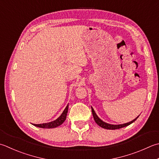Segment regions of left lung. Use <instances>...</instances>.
I'll list each match as a JSON object with an SVG mask.
<instances>
[{
    "mask_svg": "<svg viewBox=\"0 0 159 159\" xmlns=\"http://www.w3.org/2000/svg\"><path fill=\"white\" fill-rule=\"evenodd\" d=\"M92 108V114H93V117H94V119L95 120V122L97 123V125H98L100 127H102V128L104 129H120V128H122V127H126L127 125H130V124H132V123L134 122V121L138 119V117L139 116H138L137 117L134 119V120H132V121H130V122L128 123H123V124H119V125H112V124H110V123H105L104 122L103 120H102L100 118H99L97 114H96L95 111L94 110V109H93L92 107H91Z\"/></svg>",
    "mask_w": 159,
    "mask_h": 159,
    "instance_id": "8db88e82",
    "label": "left lung"
}]
</instances>
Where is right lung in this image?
Segmentation results:
<instances>
[{
    "label": "right lung",
    "mask_w": 159,
    "mask_h": 159,
    "mask_svg": "<svg viewBox=\"0 0 159 159\" xmlns=\"http://www.w3.org/2000/svg\"><path fill=\"white\" fill-rule=\"evenodd\" d=\"M68 107H69V105H67L66 107L65 108L64 111L61 115L59 116L58 119H57L51 121V122L49 123H42V124H32V125H35L36 127H40V128H46V129H49V128H55L59 125H61L63 124L65 120H66L67 111H68Z\"/></svg>",
    "instance_id": "obj_1"
}]
</instances>
